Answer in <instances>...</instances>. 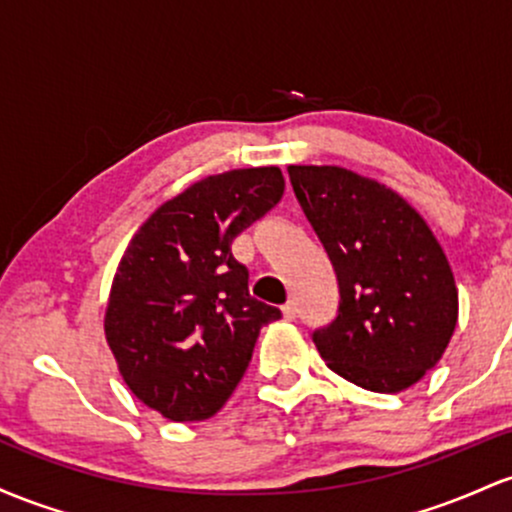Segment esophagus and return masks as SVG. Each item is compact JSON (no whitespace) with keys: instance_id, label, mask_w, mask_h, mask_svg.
<instances>
[{"instance_id":"esophagus-1","label":"esophagus","mask_w":512,"mask_h":512,"mask_svg":"<svg viewBox=\"0 0 512 512\" xmlns=\"http://www.w3.org/2000/svg\"><path fill=\"white\" fill-rule=\"evenodd\" d=\"M283 317H285L287 321H292V319L297 317V304L292 302V300L283 304Z\"/></svg>"}]
</instances>
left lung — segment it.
I'll return each instance as SVG.
<instances>
[{
  "mask_svg": "<svg viewBox=\"0 0 512 512\" xmlns=\"http://www.w3.org/2000/svg\"><path fill=\"white\" fill-rule=\"evenodd\" d=\"M292 191L338 278V317L314 331L336 375L380 394L438 365L457 326V285L421 215L343 166H287Z\"/></svg>",
  "mask_w": 512,
  "mask_h": 512,
  "instance_id": "obj_1",
  "label": "left lung"
}]
</instances>
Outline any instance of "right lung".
<instances>
[{
  "mask_svg": "<svg viewBox=\"0 0 512 512\" xmlns=\"http://www.w3.org/2000/svg\"><path fill=\"white\" fill-rule=\"evenodd\" d=\"M283 191L278 166L208 176L159 205L120 258L103 317L108 348L130 392L169 421L215 416L258 333L280 319L249 295L232 241Z\"/></svg>",
  "mask_w": 512,
  "mask_h": 512,
  "instance_id": "right-lung-1",
  "label": "right lung"
}]
</instances>
